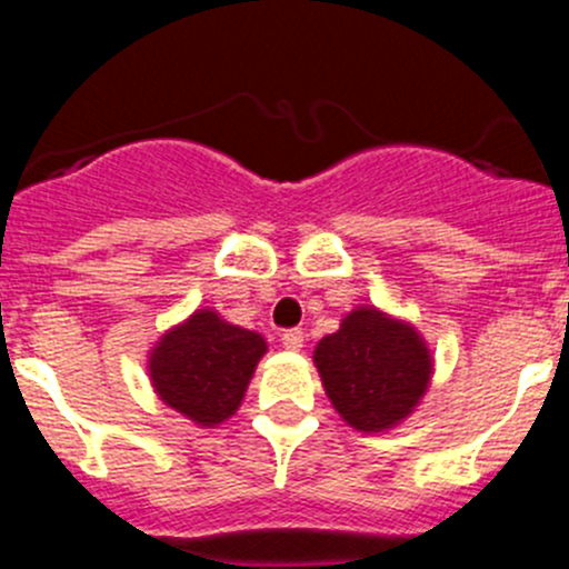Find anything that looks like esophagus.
<instances>
[{
	"label": "esophagus",
	"mask_w": 569,
	"mask_h": 569,
	"mask_svg": "<svg viewBox=\"0 0 569 569\" xmlns=\"http://www.w3.org/2000/svg\"><path fill=\"white\" fill-rule=\"evenodd\" d=\"M280 341H283L286 349L297 352V349L306 347V332H302V330H286L283 336H280Z\"/></svg>",
	"instance_id": "obj_1"
}]
</instances>
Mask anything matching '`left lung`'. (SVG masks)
Masks as SVG:
<instances>
[{
    "label": "left lung",
    "mask_w": 569,
    "mask_h": 569,
    "mask_svg": "<svg viewBox=\"0 0 569 569\" xmlns=\"http://www.w3.org/2000/svg\"><path fill=\"white\" fill-rule=\"evenodd\" d=\"M321 386L358 432H388L418 407L432 355L416 327L377 308H355L313 349Z\"/></svg>",
    "instance_id": "8db88e82"
}]
</instances>
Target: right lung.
Wrapping results in <instances>:
<instances>
[{
    "label": "right lung",
    "mask_w": 569,
    "mask_h": 569,
    "mask_svg": "<svg viewBox=\"0 0 569 569\" xmlns=\"http://www.w3.org/2000/svg\"><path fill=\"white\" fill-rule=\"evenodd\" d=\"M267 341L200 308L151 349L148 375L168 407L200 427L228 421L242 405Z\"/></svg>",
    "instance_id": "right-lung-1"
}]
</instances>
